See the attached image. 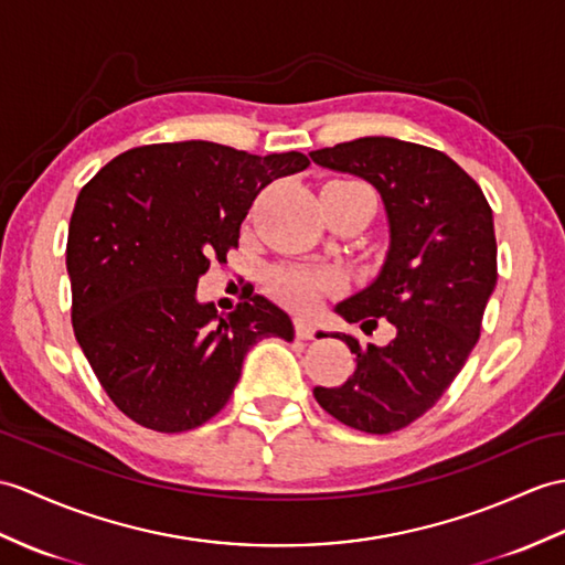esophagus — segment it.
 Instances as JSON below:
<instances>
[{
    "label": "esophagus",
    "mask_w": 565,
    "mask_h": 565,
    "mask_svg": "<svg viewBox=\"0 0 565 565\" xmlns=\"http://www.w3.org/2000/svg\"><path fill=\"white\" fill-rule=\"evenodd\" d=\"M294 324H296V337L298 339H312L315 330H318V327H315V322L310 318H296Z\"/></svg>",
    "instance_id": "esophagus-1"
}]
</instances>
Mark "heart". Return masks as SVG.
<instances>
[{"instance_id":"1","label":"heart","mask_w":565,"mask_h":565,"mask_svg":"<svg viewBox=\"0 0 565 565\" xmlns=\"http://www.w3.org/2000/svg\"><path fill=\"white\" fill-rule=\"evenodd\" d=\"M327 185H339L356 192H371L361 182L353 180H334ZM342 286V274L324 267H303V265H286L269 274V291L281 303L296 310H308L318 303L322 294H332Z\"/></svg>"}]
</instances>
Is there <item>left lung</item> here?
<instances>
[{
	"label": "left lung",
	"instance_id": "1",
	"mask_svg": "<svg viewBox=\"0 0 565 565\" xmlns=\"http://www.w3.org/2000/svg\"><path fill=\"white\" fill-rule=\"evenodd\" d=\"M310 159L371 182L385 204L383 267L334 312L361 322L363 332L383 318L395 337L385 347H363L334 332L356 353V369L344 385L312 390L337 422L385 436L424 416L477 344L498 279L493 212L450 156L422 143L361 137L310 151Z\"/></svg>",
	"mask_w": 565,
	"mask_h": 565
}]
</instances>
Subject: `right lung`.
Wrapping results in <instances>:
<instances>
[{
  "label": "right lung",
  "instance_id": "1",
  "mask_svg": "<svg viewBox=\"0 0 565 565\" xmlns=\"http://www.w3.org/2000/svg\"><path fill=\"white\" fill-rule=\"evenodd\" d=\"M310 166L303 153L255 156L214 141L129 149L78 192L67 238L72 324L103 390L143 428L206 424L233 395L259 339L294 342L265 296L233 312L196 298L212 257L238 245L269 182Z\"/></svg>",
  "mask_w": 565,
  "mask_h": 565
}]
</instances>
